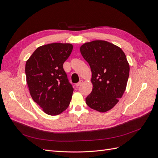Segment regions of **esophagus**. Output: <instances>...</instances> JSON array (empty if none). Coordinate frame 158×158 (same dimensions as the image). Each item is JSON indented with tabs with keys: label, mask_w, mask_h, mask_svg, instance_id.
<instances>
[{
	"label": "esophagus",
	"mask_w": 158,
	"mask_h": 158,
	"mask_svg": "<svg viewBox=\"0 0 158 158\" xmlns=\"http://www.w3.org/2000/svg\"><path fill=\"white\" fill-rule=\"evenodd\" d=\"M82 83H83V80H80L79 81V82H78L77 84H76V86L78 87V86H79V85H82Z\"/></svg>",
	"instance_id": "esophagus-1"
}]
</instances>
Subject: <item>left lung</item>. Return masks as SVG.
<instances>
[{
  "instance_id": "8db88e82",
  "label": "left lung",
  "mask_w": 158,
  "mask_h": 158,
  "mask_svg": "<svg viewBox=\"0 0 158 158\" xmlns=\"http://www.w3.org/2000/svg\"><path fill=\"white\" fill-rule=\"evenodd\" d=\"M80 52L92 71L93 88L85 103L95 111L107 112L126 89L130 71L126 55L120 47L103 40L85 43Z\"/></svg>"
}]
</instances>
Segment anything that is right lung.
I'll use <instances>...</instances> for the list:
<instances>
[{
    "instance_id": "1",
    "label": "right lung",
    "mask_w": 158,
    "mask_h": 158,
    "mask_svg": "<svg viewBox=\"0 0 158 158\" xmlns=\"http://www.w3.org/2000/svg\"><path fill=\"white\" fill-rule=\"evenodd\" d=\"M73 45L53 43L38 47L26 61V82L31 96L46 114L57 115L67 109L74 89L63 63Z\"/></svg>"
}]
</instances>
